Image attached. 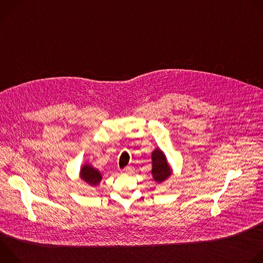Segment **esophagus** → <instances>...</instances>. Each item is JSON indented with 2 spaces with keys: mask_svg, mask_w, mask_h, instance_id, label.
I'll list each match as a JSON object with an SVG mask.
<instances>
[{
  "mask_svg": "<svg viewBox=\"0 0 263 263\" xmlns=\"http://www.w3.org/2000/svg\"><path fill=\"white\" fill-rule=\"evenodd\" d=\"M122 173L125 174V175L132 174V173H133V167H132V166H127V167H125V168L122 170Z\"/></svg>",
  "mask_w": 263,
  "mask_h": 263,
  "instance_id": "esophagus-1",
  "label": "esophagus"
}]
</instances>
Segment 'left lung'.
<instances>
[{"label": "left lung", "instance_id": "obj_1", "mask_svg": "<svg viewBox=\"0 0 263 263\" xmlns=\"http://www.w3.org/2000/svg\"><path fill=\"white\" fill-rule=\"evenodd\" d=\"M152 175L155 181L160 183L171 175V170L166 162V158L159 148H156L152 153Z\"/></svg>", "mask_w": 263, "mask_h": 263}]
</instances>
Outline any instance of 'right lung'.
Listing matches in <instances>:
<instances>
[{"label":"right lung","mask_w":263,"mask_h":263,"mask_svg":"<svg viewBox=\"0 0 263 263\" xmlns=\"http://www.w3.org/2000/svg\"><path fill=\"white\" fill-rule=\"evenodd\" d=\"M81 178L90 185H97L101 181V174L92 166L85 164L81 170Z\"/></svg>","instance_id":"add662e5"}]
</instances>
